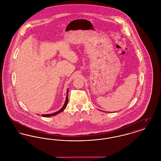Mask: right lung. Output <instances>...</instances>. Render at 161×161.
<instances>
[{
    "mask_svg": "<svg viewBox=\"0 0 161 161\" xmlns=\"http://www.w3.org/2000/svg\"><path fill=\"white\" fill-rule=\"evenodd\" d=\"M68 92H69V91H68V90H67V96H66V98L65 103H64V104L63 106V107L61 108L60 110H59L58 111H57V112H55L54 114H46V115H42V116H43V117H50V116H55V115H57V114H58L61 113V112H63V111L66 108V107L67 106V104H68Z\"/></svg>",
    "mask_w": 161,
    "mask_h": 161,
    "instance_id": "obj_1",
    "label": "right lung"
}]
</instances>
